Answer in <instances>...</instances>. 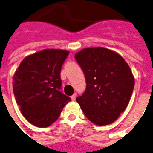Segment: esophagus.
I'll return each mask as SVG.
<instances>
[{
  "label": "esophagus",
  "mask_w": 153,
  "mask_h": 153,
  "mask_svg": "<svg viewBox=\"0 0 153 153\" xmlns=\"http://www.w3.org/2000/svg\"><path fill=\"white\" fill-rule=\"evenodd\" d=\"M76 93H74V94H73V95H72V96H71L72 101H75L76 100Z\"/></svg>",
  "instance_id": "obj_1"
}]
</instances>
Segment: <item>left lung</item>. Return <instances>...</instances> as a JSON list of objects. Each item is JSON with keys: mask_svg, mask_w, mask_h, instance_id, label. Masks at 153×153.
<instances>
[{"mask_svg": "<svg viewBox=\"0 0 153 153\" xmlns=\"http://www.w3.org/2000/svg\"><path fill=\"white\" fill-rule=\"evenodd\" d=\"M75 59L85 75L87 87L76 98L87 118L98 126L113 123L127 108L134 78L123 57L98 47L79 51Z\"/></svg>", "mask_w": 153, "mask_h": 153, "instance_id": "1", "label": "left lung"}]
</instances>
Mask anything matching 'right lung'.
<instances>
[{
    "instance_id": "add662e5",
    "label": "right lung",
    "mask_w": 153,
    "mask_h": 153,
    "mask_svg": "<svg viewBox=\"0 0 153 153\" xmlns=\"http://www.w3.org/2000/svg\"><path fill=\"white\" fill-rule=\"evenodd\" d=\"M69 51L45 49L26 56L13 77V92L30 123L47 127L56 120L71 98L60 91V71Z\"/></svg>"
}]
</instances>
